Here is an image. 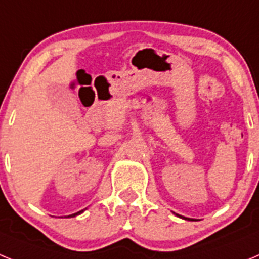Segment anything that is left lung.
<instances>
[{"label":"left lung","instance_id":"obj_1","mask_svg":"<svg viewBox=\"0 0 259 259\" xmlns=\"http://www.w3.org/2000/svg\"><path fill=\"white\" fill-rule=\"evenodd\" d=\"M178 217H180V215H178ZM180 218L185 219V221H191V219H189V218H185V217H180Z\"/></svg>","mask_w":259,"mask_h":259}]
</instances>
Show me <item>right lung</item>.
Listing matches in <instances>:
<instances>
[{"label": "right lung", "mask_w": 259, "mask_h": 259, "mask_svg": "<svg viewBox=\"0 0 259 259\" xmlns=\"http://www.w3.org/2000/svg\"><path fill=\"white\" fill-rule=\"evenodd\" d=\"M84 210H80V211H77V212H75V214H72V215H68V217H75V215H79V214H81V212H83Z\"/></svg>", "instance_id": "add662e5"}]
</instances>
